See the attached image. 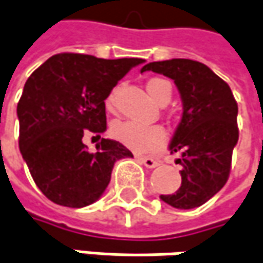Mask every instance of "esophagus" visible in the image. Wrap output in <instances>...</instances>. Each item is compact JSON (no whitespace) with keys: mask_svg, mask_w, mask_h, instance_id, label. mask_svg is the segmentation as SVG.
Returning <instances> with one entry per match:
<instances>
[{"mask_svg":"<svg viewBox=\"0 0 263 263\" xmlns=\"http://www.w3.org/2000/svg\"><path fill=\"white\" fill-rule=\"evenodd\" d=\"M138 161L140 164L145 165V167H148V168H154V167H157V165L160 164L158 160H154L151 157H138Z\"/></svg>","mask_w":263,"mask_h":263,"instance_id":"esophagus-1","label":"esophagus"}]
</instances>
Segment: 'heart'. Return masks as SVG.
Listing matches in <instances>:
<instances>
[{
  "label": "heart",
  "mask_w": 263,
  "mask_h": 263,
  "mask_svg": "<svg viewBox=\"0 0 263 263\" xmlns=\"http://www.w3.org/2000/svg\"><path fill=\"white\" fill-rule=\"evenodd\" d=\"M148 93L155 102L170 100L172 86L167 80L152 78L146 84ZM118 87H115L106 98V109L114 111L117 103ZM111 133L115 140L123 143L128 149L135 152H154L160 149L165 143V132L161 125H146L136 121H117L111 127Z\"/></svg>",
  "instance_id": "heart-1"
}]
</instances>
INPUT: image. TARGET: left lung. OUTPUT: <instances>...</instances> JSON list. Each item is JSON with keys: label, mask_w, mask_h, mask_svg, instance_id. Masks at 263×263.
Returning a JSON list of instances; mask_svg holds the SVG:
<instances>
[{"label": "left lung", "mask_w": 263, "mask_h": 263, "mask_svg": "<svg viewBox=\"0 0 263 263\" xmlns=\"http://www.w3.org/2000/svg\"><path fill=\"white\" fill-rule=\"evenodd\" d=\"M163 73L172 78L182 99V120L168 145L179 152L182 183L175 194L160 198L176 209H194L223 188L238 142V106L230 86L209 66L191 59L146 63L140 72Z\"/></svg>", "instance_id": "obj_1"}]
</instances>
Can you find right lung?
<instances>
[{
    "instance_id": "1",
    "label": "right lung",
    "mask_w": 263,
    "mask_h": 263,
    "mask_svg": "<svg viewBox=\"0 0 263 263\" xmlns=\"http://www.w3.org/2000/svg\"><path fill=\"white\" fill-rule=\"evenodd\" d=\"M143 59H99L60 53L25 83L17 103L20 154L36 186L53 203L80 209L105 192L117 160L133 157L123 143L101 139L88 153L82 138L106 130L105 100Z\"/></svg>"
}]
</instances>
